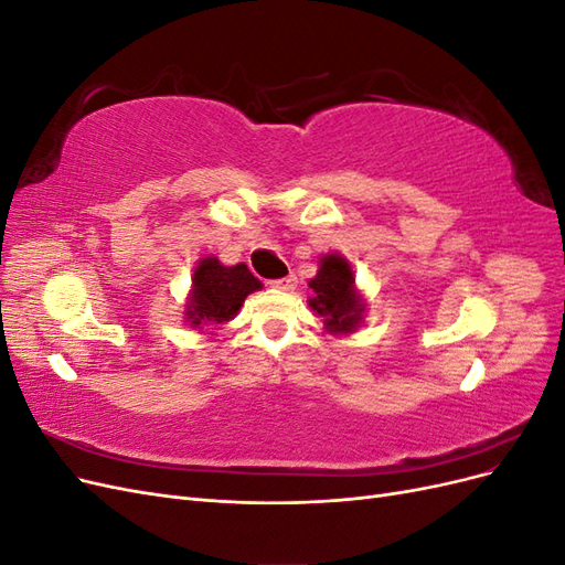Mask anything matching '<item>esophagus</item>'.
Segmentation results:
<instances>
[{"instance_id": "34e87169", "label": "esophagus", "mask_w": 565, "mask_h": 565, "mask_svg": "<svg viewBox=\"0 0 565 565\" xmlns=\"http://www.w3.org/2000/svg\"><path fill=\"white\" fill-rule=\"evenodd\" d=\"M270 285L276 287V289H280V292H292V289L297 287V276H295V273H289V276L278 278V280H273Z\"/></svg>"}]
</instances>
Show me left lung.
Returning <instances> with one entry per match:
<instances>
[{
  "label": "left lung",
  "instance_id": "8db88e82",
  "mask_svg": "<svg viewBox=\"0 0 565 565\" xmlns=\"http://www.w3.org/2000/svg\"><path fill=\"white\" fill-rule=\"evenodd\" d=\"M309 287L313 289L309 306L322 318L324 330L332 334H349L361 328L365 301L355 289L349 259L334 252L324 254Z\"/></svg>",
  "mask_w": 565,
  "mask_h": 565
}]
</instances>
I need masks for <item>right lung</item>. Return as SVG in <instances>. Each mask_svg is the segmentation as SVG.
Returning a JSON list of instances; mask_svg holds the SVG:
<instances>
[{
    "instance_id": "obj_1",
    "label": "right lung",
    "mask_w": 565,
    "mask_h": 565,
    "mask_svg": "<svg viewBox=\"0 0 565 565\" xmlns=\"http://www.w3.org/2000/svg\"><path fill=\"white\" fill-rule=\"evenodd\" d=\"M262 289L245 264L224 266L216 256H204L193 273V289L185 303V322L191 328H218L237 316L245 299Z\"/></svg>"
}]
</instances>
